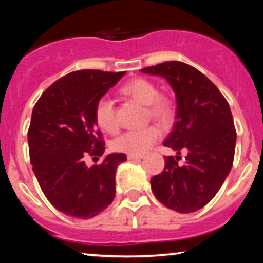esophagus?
<instances>
[{"label":"esophagus","instance_id":"34e87169","mask_svg":"<svg viewBox=\"0 0 263 263\" xmlns=\"http://www.w3.org/2000/svg\"><path fill=\"white\" fill-rule=\"evenodd\" d=\"M128 160H141L143 156H133V154H128Z\"/></svg>","mask_w":263,"mask_h":263}]
</instances>
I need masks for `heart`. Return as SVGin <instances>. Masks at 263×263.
<instances>
[{"mask_svg": "<svg viewBox=\"0 0 263 263\" xmlns=\"http://www.w3.org/2000/svg\"><path fill=\"white\" fill-rule=\"evenodd\" d=\"M122 95L133 98L142 105H147L148 116L158 123L167 125L174 118L175 107L172 100L167 96L160 95L154 82L145 78H135L128 81L121 88ZM97 124L107 133H116L118 122L115 110L114 100L107 96H103L97 100L95 107ZM161 132L156 125L129 130L118 136L114 141V148L133 156H142L160 139Z\"/></svg>", "mask_w": 263, "mask_h": 263, "instance_id": "obj_1", "label": "heart"}]
</instances>
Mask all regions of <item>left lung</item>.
Here are the masks:
<instances>
[{"label":"left lung","mask_w":263,"mask_h":263,"mask_svg":"<svg viewBox=\"0 0 263 263\" xmlns=\"http://www.w3.org/2000/svg\"><path fill=\"white\" fill-rule=\"evenodd\" d=\"M166 79L177 102L174 129L164 146L181 154L165 158V167L151 178L154 196L179 213H192L210 202L232 167L236 129L229 103L206 75L189 64L168 61L141 69Z\"/></svg>","instance_id":"left-lung-1"}]
</instances>
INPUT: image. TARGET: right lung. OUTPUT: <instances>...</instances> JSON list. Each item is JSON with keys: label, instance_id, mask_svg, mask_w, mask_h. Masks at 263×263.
Instances as JSON below:
<instances>
[{"label": "right lung", "instance_id": "obj_1", "mask_svg": "<svg viewBox=\"0 0 263 263\" xmlns=\"http://www.w3.org/2000/svg\"><path fill=\"white\" fill-rule=\"evenodd\" d=\"M124 74L73 71L49 86L32 111L27 133L32 170L49 202L70 217L93 218L114 201L116 168L127 156L107 154L91 167L84 158L105 151L96 103Z\"/></svg>", "mask_w": 263, "mask_h": 263}]
</instances>
